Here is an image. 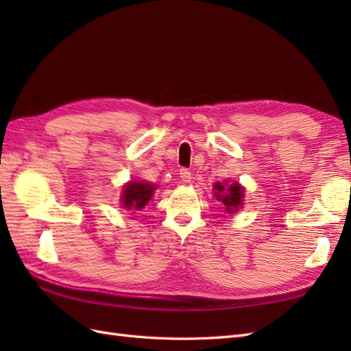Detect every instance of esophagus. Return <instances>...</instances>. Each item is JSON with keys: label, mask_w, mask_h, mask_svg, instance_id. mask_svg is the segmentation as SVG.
I'll use <instances>...</instances> for the list:
<instances>
[{"label": "esophagus", "mask_w": 351, "mask_h": 351, "mask_svg": "<svg viewBox=\"0 0 351 351\" xmlns=\"http://www.w3.org/2000/svg\"><path fill=\"white\" fill-rule=\"evenodd\" d=\"M180 175H181V180L187 184L191 181V171L189 169H181L180 170Z\"/></svg>", "instance_id": "1"}]
</instances>
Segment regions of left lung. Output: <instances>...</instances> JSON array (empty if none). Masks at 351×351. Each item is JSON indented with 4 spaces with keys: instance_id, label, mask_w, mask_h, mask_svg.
I'll return each mask as SVG.
<instances>
[{
    "instance_id": "1",
    "label": "left lung",
    "mask_w": 351,
    "mask_h": 351,
    "mask_svg": "<svg viewBox=\"0 0 351 351\" xmlns=\"http://www.w3.org/2000/svg\"><path fill=\"white\" fill-rule=\"evenodd\" d=\"M214 190L217 191V193H215V197L225 204L226 211H229V213L235 211L237 208L240 206L241 202H243V200H241L243 199V189L238 184L229 185V187L225 191V187H223L220 182H217L214 185Z\"/></svg>"
}]
</instances>
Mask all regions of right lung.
I'll return each instance as SVG.
<instances>
[{
    "label": "right lung",
    "instance_id": "add662e5",
    "mask_svg": "<svg viewBox=\"0 0 351 351\" xmlns=\"http://www.w3.org/2000/svg\"><path fill=\"white\" fill-rule=\"evenodd\" d=\"M155 187L151 184H143V182H130L125 185L123 195H122V202L123 208L126 210H140L143 208L147 200L152 197Z\"/></svg>",
    "mask_w": 351,
    "mask_h": 351
}]
</instances>
